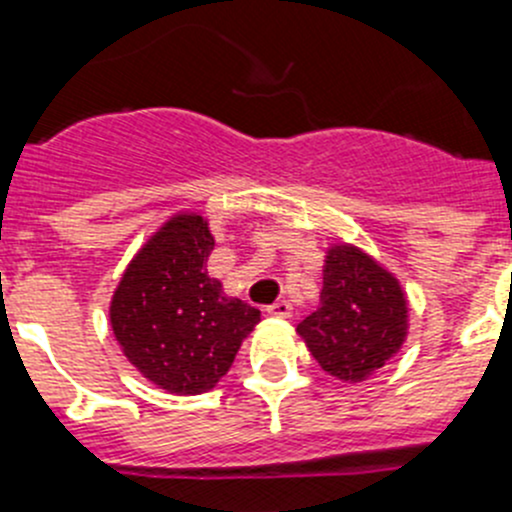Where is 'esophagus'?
Wrapping results in <instances>:
<instances>
[{"instance_id": "obj_1", "label": "esophagus", "mask_w": 512, "mask_h": 512, "mask_svg": "<svg viewBox=\"0 0 512 512\" xmlns=\"http://www.w3.org/2000/svg\"><path fill=\"white\" fill-rule=\"evenodd\" d=\"M265 312L270 314V317H282V319H287L289 314H292V304H289L287 299H277L275 304H267Z\"/></svg>"}]
</instances>
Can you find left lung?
<instances>
[{"mask_svg": "<svg viewBox=\"0 0 512 512\" xmlns=\"http://www.w3.org/2000/svg\"><path fill=\"white\" fill-rule=\"evenodd\" d=\"M327 374L364 381L401 349L406 297L396 277L352 245L332 247L324 265L322 307L297 324Z\"/></svg>", "mask_w": 512, "mask_h": 512, "instance_id": "left-lung-1", "label": "left lung"}]
</instances>
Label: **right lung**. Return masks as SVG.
<instances>
[{
	"instance_id": "obj_1",
	"label": "right lung",
	"mask_w": 512,
	"mask_h": 512,
	"mask_svg": "<svg viewBox=\"0 0 512 512\" xmlns=\"http://www.w3.org/2000/svg\"><path fill=\"white\" fill-rule=\"evenodd\" d=\"M215 240L200 215H175L133 257L111 302L123 354L170 394L213 389L260 309L227 297L205 262Z\"/></svg>"
}]
</instances>
